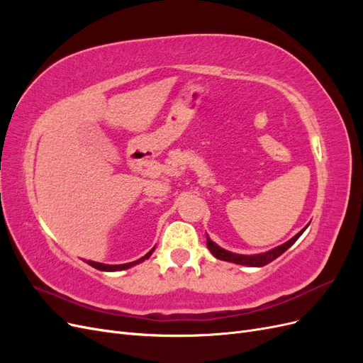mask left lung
Segmentation results:
<instances>
[{
    "mask_svg": "<svg viewBox=\"0 0 363 363\" xmlns=\"http://www.w3.org/2000/svg\"><path fill=\"white\" fill-rule=\"evenodd\" d=\"M304 232V228L301 230L300 233H296L292 239H289L286 244H283L277 248H274L268 252H263V255H255V256H244V255H235V252H230V251H225L223 248H219L215 242H212L211 239L207 238V248L211 250L212 255L219 259V260H225V262H233V263H238V265H245V267H265L268 265L269 262H272L274 259H277L280 255H283L284 251H286L296 239H298L301 236V233Z\"/></svg>",
    "mask_w": 363,
    "mask_h": 363,
    "instance_id": "1",
    "label": "left lung"
}]
</instances>
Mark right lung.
Segmentation results:
<instances>
[{"label":"right lung","mask_w":363,"mask_h":363,"mask_svg":"<svg viewBox=\"0 0 363 363\" xmlns=\"http://www.w3.org/2000/svg\"><path fill=\"white\" fill-rule=\"evenodd\" d=\"M152 251H155V248H152L151 251H148L144 257H140V259H138L135 262H130V263H123V265H104V263H96V262H89V265L96 268V269H100V271H121V269H127L130 267L136 265V263H140V262H144L145 259H148L151 256Z\"/></svg>","instance_id":"add662e5"}]
</instances>
